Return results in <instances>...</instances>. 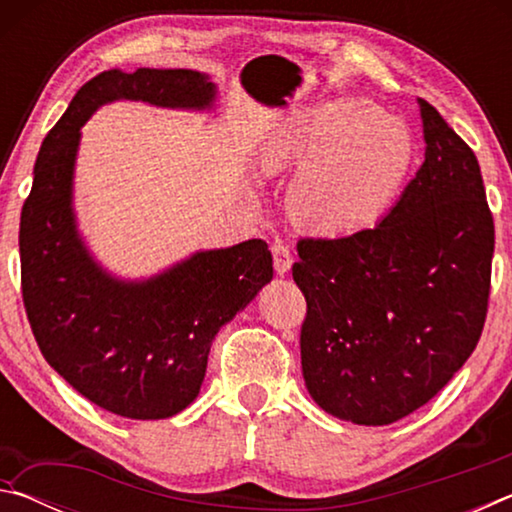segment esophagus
<instances>
[{"mask_svg":"<svg viewBox=\"0 0 512 512\" xmlns=\"http://www.w3.org/2000/svg\"><path fill=\"white\" fill-rule=\"evenodd\" d=\"M273 250V264H275V273L277 275H287L291 271V264H293V255H291V248L284 244V241H275L271 246Z\"/></svg>","mask_w":512,"mask_h":512,"instance_id":"34e87169","label":"esophagus"}]
</instances>
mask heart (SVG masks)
<instances>
[{
    "label": "heart",
    "mask_w": 512,
    "mask_h": 512,
    "mask_svg": "<svg viewBox=\"0 0 512 512\" xmlns=\"http://www.w3.org/2000/svg\"><path fill=\"white\" fill-rule=\"evenodd\" d=\"M302 159L289 189L293 221L320 235H341L393 205L411 173L415 142L409 126L377 103L350 101L293 121L259 149L264 173Z\"/></svg>",
    "instance_id": "b5f03b06"
}]
</instances>
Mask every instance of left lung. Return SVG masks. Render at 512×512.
<instances>
[{
    "label": "left lung",
    "mask_w": 512,
    "mask_h": 512,
    "mask_svg": "<svg viewBox=\"0 0 512 512\" xmlns=\"http://www.w3.org/2000/svg\"><path fill=\"white\" fill-rule=\"evenodd\" d=\"M422 167L375 228L298 241L293 280L309 395L366 427L402 420L443 391L481 339L495 223L474 151L418 99Z\"/></svg>",
    "instance_id": "obj_1"
}]
</instances>
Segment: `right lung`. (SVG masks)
<instances>
[{
	"label": "right lung",
	"instance_id": "obj_1",
	"mask_svg": "<svg viewBox=\"0 0 512 512\" xmlns=\"http://www.w3.org/2000/svg\"><path fill=\"white\" fill-rule=\"evenodd\" d=\"M214 83L194 69L101 72L76 92L40 146L22 207V300L42 357L101 409L162 420L201 391L219 329L273 280L266 241L194 253L144 282L108 275L76 232L72 178L81 126L117 99L210 108Z\"/></svg>",
	"mask_w": 512,
	"mask_h": 512
}]
</instances>
